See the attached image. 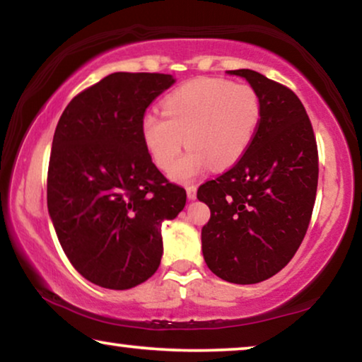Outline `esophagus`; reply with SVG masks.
I'll return each mask as SVG.
<instances>
[{
  "mask_svg": "<svg viewBox=\"0 0 362 362\" xmlns=\"http://www.w3.org/2000/svg\"><path fill=\"white\" fill-rule=\"evenodd\" d=\"M186 194H187V199L189 201H194L196 199V186H187L186 187Z\"/></svg>",
  "mask_w": 362,
  "mask_h": 362,
  "instance_id": "obj_1",
  "label": "esophagus"
}]
</instances>
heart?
Returning <instances> with one entry per match:
<instances>
[{
  "instance_id": "obj_1",
  "label": "heart",
  "mask_w": 362,
  "mask_h": 362,
  "mask_svg": "<svg viewBox=\"0 0 362 362\" xmlns=\"http://www.w3.org/2000/svg\"><path fill=\"white\" fill-rule=\"evenodd\" d=\"M156 113L141 118V138L151 160L168 173L184 141L190 151L171 171L187 182L207 166L229 170L249 150L262 120V102L254 87L226 78L201 77L182 83L161 102Z\"/></svg>"
}]
</instances>
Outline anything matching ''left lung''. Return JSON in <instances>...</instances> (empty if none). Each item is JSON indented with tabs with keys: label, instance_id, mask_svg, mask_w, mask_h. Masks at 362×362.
Instances as JSON below:
<instances>
[{
	"label": "left lung",
	"instance_id": "obj_1",
	"mask_svg": "<svg viewBox=\"0 0 362 362\" xmlns=\"http://www.w3.org/2000/svg\"><path fill=\"white\" fill-rule=\"evenodd\" d=\"M259 93L262 120L244 158L197 189L211 209L202 255L230 284H259L284 269L303 240L318 186V148L303 103L250 69L227 71Z\"/></svg>",
	"mask_w": 362,
	"mask_h": 362
}]
</instances>
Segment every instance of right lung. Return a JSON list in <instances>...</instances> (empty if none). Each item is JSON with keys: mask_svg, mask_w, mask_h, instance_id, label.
Segmentation results:
<instances>
[{"mask_svg": "<svg viewBox=\"0 0 362 362\" xmlns=\"http://www.w3.org/2000/svg\"><path fill=\"white\" fill-rule=\"evenodd\" d=\"M175 82L170 74H110L59 118L49 216L74 269L103 288L150 279L163 255V221L185 209L186 191L161 175L141 138L148 105Z\"/></svg>", "mask_w": 362, "mask_h": 362, "instance_id": "add662e5", "label": "right lung"}]
</instances>
